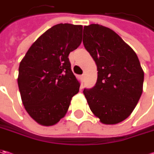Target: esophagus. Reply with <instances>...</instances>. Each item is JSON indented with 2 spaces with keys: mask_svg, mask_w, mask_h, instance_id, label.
<instances>
[{
  "mask_svg": "<svg viewBox=\"0 0 154 154\" xmlns=\"http://www.w3.org/2000/svg\"><path fill=\"white\" fill-rule=\"evenodd\" d=\"M81 79H82V80L84 81L85 79H86V75H85V74H82V75H81Z\"/></svg>",
  "mask_w": 154,
  "mask_h": 154,
  "instance_id": "obj_1",
  "label": "esophagus"
}]
</instances>
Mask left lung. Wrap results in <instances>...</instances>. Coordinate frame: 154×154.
Masks as SVG:
<instances>
[{"mask_svg":"<svg viewBox=\"0 0 154 154\" xmlns=\"http://www.w3.org/2000/svg\"><path fill=\"white\" fill-rule=\"evenodd\" d=\"M83 45L97 65L98 79L84 89L92 112L103 124H116L132 113L143 90L138 56L118 34L98 24L84 26Z\"/></svg>","mask_w":154,"mask_h":154,"instance_id":"8db88e82","label":"left lung"}]
</instances>
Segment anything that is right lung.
Here are the masks:
<instances>
[{
    "mask_svg": "<svg viewBox=\"0 0 154 154\" xmlns=\"http://www.w3.org/2000/svg\"><path fill=\"white\" fill-rule=\"evenodd\" d=\"M82 26L58 24L37 39L22 59L18 86L30 116L44 126L64 117L80 82L71 70L68 55L81 44Z\"/></svg>",
    "mask_w": 154,
    "mask_h": 154,
    "instance_id": "1",
    "label": "right lung"
}]
</instances>
